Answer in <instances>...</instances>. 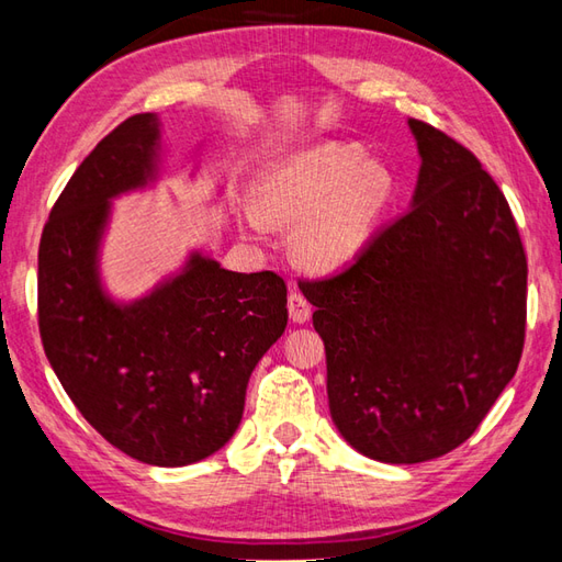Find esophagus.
Segmentation results:
<instances>
[{
    "label": "esophagus",
    "instance_id": "obj_1",
    "mask_svg": "<svg viewBox=\"0 0 562 562\" xmlns=\"http://www.w3.org/2000/svg\"><path fill=\"white\" fill-rule=\"evenodd\" d=\"M288 308H290V318L294 324H306L312 318V304L304 300V294L300 292H290L288 296Z\"/></svg>",
    "mask_w": 562,
    "mask_h": 562
}]
</instances>
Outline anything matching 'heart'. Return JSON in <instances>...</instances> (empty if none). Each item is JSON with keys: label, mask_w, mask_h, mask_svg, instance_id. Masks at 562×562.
I'll return each instance as SVG.
<instances>
[{"label": "heart", "mask_w": 562, "mask_h": 562, "mask_svg": "<svg viewBox=\"0 0 562 562\" xmlns=\"http://www.w3.org/2000/svg\"><path fill=\"white\" fill-rule=\"evenodd\" d=\"M391 173L348 142H324L274 164L256 188V210L274 224H296L294 258L330 272L348 266L374 234L391 198ZM256 220V217H254Z\"/></svg>", "instance_id": "obj_1"}]
</instances>
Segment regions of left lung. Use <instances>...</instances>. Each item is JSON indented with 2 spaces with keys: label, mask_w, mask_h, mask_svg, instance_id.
Listing matches in <instances>:
<instances>
[{
  "label": "left lung",
  "mask_w": 562,
  "mask_h": 562,
  "mask_svg": "<svg viewBox=\"0 0 562 562\" xmlns=\"http://www.w3.org/2000/svg\"><path fill=\"white\" fill-rule=\"evenodd\" d=\"M411 210L348 268L300 288L326 345L338 432L384 463L445 457L519 367L527 256L503 190L457 139L408 117Z\"/></svg>",
  "instance_id": "8db88e82"
}]
</instances>
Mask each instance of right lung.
I'll return each mask as SVG.
<instances>
[{"mask_svg":"<svg viewBox=\"0 0 562 562\" xmlns=\"http://www.w3.org/2000/svg\"><path fill=\"white\" fill-rule=\"evenodd\" d=\"M159 154V117L139 113L69 178L41 236L38 326L87 423L127 457L173 469L234 437L250 372L288 326V288L270 270L232 272L193 250L142 300L105 294L99 248L111 200L157 181Z\"/></svg>","mask_w":562,"mask_h":562,"instance_id":"obj_1","label":"right lung"}]
</instances>
